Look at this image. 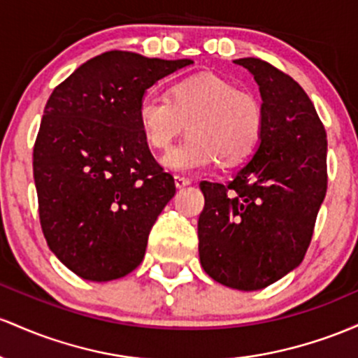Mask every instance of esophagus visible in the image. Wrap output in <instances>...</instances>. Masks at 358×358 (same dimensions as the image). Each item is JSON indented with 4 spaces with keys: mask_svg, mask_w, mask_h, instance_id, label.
Returning <instances> with one entry per match:
<instances>
[{
    "mask_svg": "<svg viewBox=\"0 0 358 358\" xmlns=\"http://www.w3.org/2000/svg\"><path fill=\"white\" fill-rule=\"evenodd\" d=\"M174 182H176V187L178 189H182V187H187L191 184V179L187 178H182V176H176L174 178Z\"/></svg>",
    "mask_w": 358,
    "mask_h": 358,
    "instance_id": "obj_1",
    "label": "esophagus"
}]
</instances>
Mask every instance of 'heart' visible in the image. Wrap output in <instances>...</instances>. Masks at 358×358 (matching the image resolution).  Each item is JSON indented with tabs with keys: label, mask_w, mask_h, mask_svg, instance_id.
Segmentation results:
<instances>
[{
	"label": "heart",
	"mask_w": 358,
	"mask_h": 358,
	"mask_svg": "<svg viewBox=\"0 0 358 358\" xmlns=\"http://www.w3.org/2000/svg\"><path fill=\"white\" fill-rule=\"evenodd\" d=\"M136 122L147 145L166 150L182 131L187 138L162 157L172 172H196L218 162L231 167L250 157L264 131V110L259 98L236 90L215 74L180 79L169 98L145 94L136 108Z\"/></svg>",
	"instance_id": "b5f03b06"
}]
</instances>
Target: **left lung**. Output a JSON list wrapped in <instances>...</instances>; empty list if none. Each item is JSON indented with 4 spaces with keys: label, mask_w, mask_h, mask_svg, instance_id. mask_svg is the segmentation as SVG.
Here are the masks:
<instances>
[{
    "label": "left lung",
    "mask_w": 358,
    "mask_h": 358,
    "mask_svg": "<svg viewBox=\"0 0 358 358\" xmlns=\"http://www.w3.org/2000/svg\"><path fill=\"white\" fill-rule=\"evenodd\" d=\"M233 62L259 84L264 131L230 182L199 184V260L216 282L259 291L294 271L306 255L327 194V134L294 79L266 60Z\"/></svg>",
    "instance_id": "obj_1"
}]
</instances>
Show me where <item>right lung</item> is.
I'll return each instance as SVG.
<instances>
[{
  "mask_svg": "<svg viewBox=\"0 0 358 358\" xmlns=\"http://www.w3.org/2000/svg\"><path fill=\"white\" fill-rule=\"evenodd\" d=\"M189 64L104 52L45 104L34 147L40 224L55 257L83 279H120L143 260L176 184L148 150L136 108L148 87Z\"/></svg>",
  "mask_w": 358,
  "mask_h": 358,
  "instance_id": "obj_1",
  "label": "right lung"
}]
</instances>
